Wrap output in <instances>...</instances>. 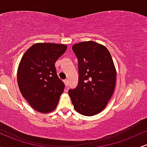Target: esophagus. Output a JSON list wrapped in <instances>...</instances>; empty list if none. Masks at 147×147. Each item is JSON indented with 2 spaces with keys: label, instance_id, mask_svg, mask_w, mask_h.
<instances>
[{
  "label": "esophagus",
  "instance_id": "esophagus-1",
  "mask_svg": "<svg viewBox=\"0 0 147 147\" xmlns=\"http://www.w3.org/2000/svg\"><path fill=\"white\" fill-rule=\"evenodd\" d=\"M64 83H65L66 86H68V79H65V80H64Z\"/></svg>",
  "mask_w": 147,
  "mask_h": 147
}]
</instances>
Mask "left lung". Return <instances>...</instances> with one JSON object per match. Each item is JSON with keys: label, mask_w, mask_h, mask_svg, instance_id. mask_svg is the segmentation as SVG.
I'll list each match as a JSON object with an SVG mask.
<instances>
[{"label": "left lung", "mask_w": 147, "mask_h": 147, "mask_svg": "<svg viewBox=\"0 0 147 147\" xmlns=\"http://www.w3.org/2000/svg\"><path fill=\"white\" fill-rule=\"evenodd\" d=\"M72 50L78 59L79 82L68 94L75 111L85 116L99 113L113 94L117 72L109 50L88 41L77 43Z\"/></svg>", "instance_id": "1"}]
</instances>
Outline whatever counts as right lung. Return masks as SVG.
<instances>
[{
    "label": "right lung",
    "instance_id": "add662e5",
    "mask_svg": "<svg viewBox=\"0 0 147 147\" xmlns=\"http://www.w3.org/2000/svg\"><path fill=\"white\" fill-rule=\"evenodd\" d=\"M67 45L37 43L21 58L17 82L21 95L34 110L48 113L56 109L64 84L57 76L55 63L66 51Z\"/></svg>",
    "mask_w": 147,
    "mask_h": 147
}]
</instances>
